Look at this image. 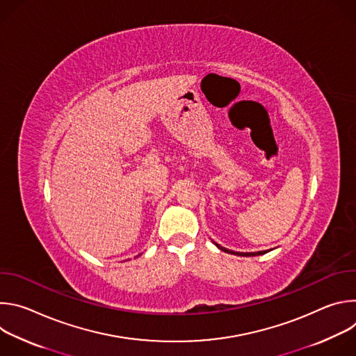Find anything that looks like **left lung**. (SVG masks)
Wrapping results in <instances>:
<instances>
[{
    "label": "left lung",
    "instance_id": "obj_1",
    "mask_svg": "<svg viewBox=\"0 0 356 356\" xmlns=\"http://www.w3.org/2000/svg\"><path fill=\"white\" fill-rule=\"evenodd\" d=\"M217 245V243H216ZM221 250H224V252H227V253H235V255H239V257H255V255H264V253H266L265 250H261V252H253V253H243V252H232V250H229V249H225V248H222V246H220V245H217Z\"/></svg>",
    "mask_w": 356,
    "mask_h": 356
}]
</instances>
